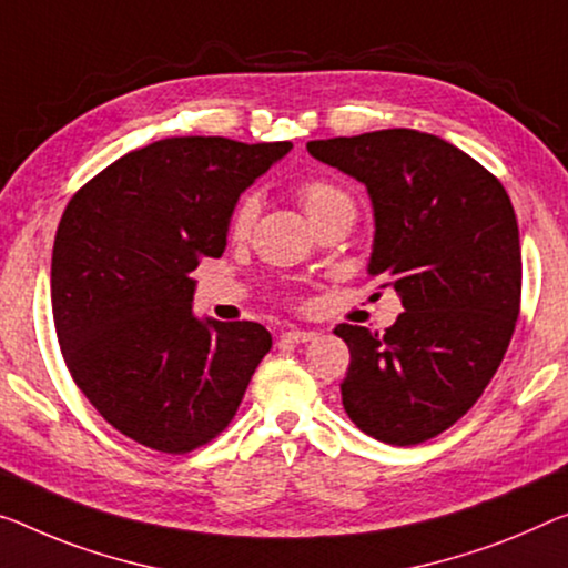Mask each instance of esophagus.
<instances>
[{"label":"esophagus","instance_id":"obj_1","mask_svg":"<svg viewBox=\"0 0 568 568\" xmlns=\"http://www.w3.org/2000/svg\"><path fill=\"white\" fill-rule=\"evenodd\" d=\"M282 337L290 339V343H310V339L317 337V333L314 329H284Z\"/></svg>","mask_w":568,"mask_h":568}]
</instances>
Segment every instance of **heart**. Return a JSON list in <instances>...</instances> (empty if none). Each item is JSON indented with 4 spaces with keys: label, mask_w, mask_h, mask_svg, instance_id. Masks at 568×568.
I'll list each match as a JSON object with an SVG mask.
<instances>
[{
    "label": "heart",
    "mask_w": 568,
    "mask_h": 568,
    "mask_svg": "<svg viewBox=\"0 0 568 568\" xmlns=\"http://www.w3.org/2000/svg\"><path fill=\"white\" fill-rule=\"evenodd\" d=\"M296 197H300L304 213L310 215L312 223L317 221V217L325 215L327 211H333L335 205L347 203V200H351L343 193V190L335 187L333 182H325V180L302 182V185L296 187ZM256 215H258V197L256 195L241 197V203L235 205V211L231 215V235H233V239H246L251 229H254Z\"/></svg>",
    "instance_id": "1"
}]
</instances>
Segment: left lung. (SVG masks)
<instances>
[{
  "mask_svg": "<svg viewBox=\"0 0 568 568\" xmlns=\"http://www.w3.org/2000/svg\"><path fill=\"white\" fill-rule=\"evenodd\" d=\"M307 152L368 190V274L406 310L383 335L335 327L351 347L343 406L375 439L422 444L473 408L508 351L520 310L516 211L483 164L416 129L320 139Z\"/></svg>",
  "mask_w": 568,
  "mask_h": 568,
  "instance_id": "1",
  "label": "left lung"
}]
</instances>
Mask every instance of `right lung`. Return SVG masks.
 <instances>
[{
  "instance_id": "right-lung-1",
  "label": "right lung",
  "mask_w": 568,
  "mask_h": 568,
  "mask_svg": "<svg viewBox=\"0 0 568 568\" xmlns=\"http://www.w3.org/2000/svg\"><path fill=\"white\" fill-rule=\"evenodd\" d=\"M292 142L170 136L83 185L52 246V320L75 386L144 447L185 455L231 424L272 335L193 312L203 256L225 251L239 197Z\"/></svg>"
}]
</instances>
